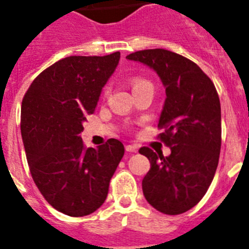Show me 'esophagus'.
Masks as SVG:
<instances>
[{"label": "esophagus", "mask_w": 249, "mask_h": 249, "mask_svg": "<svg viewBox=\"0 0 249 249\" xmlns=\"http://www.w3.org/2000/svg\"><path fill=\"white\" fill-rule=\"evenodd\" d=\"M126 151L127 152H137L138 151V146H136V144H127Z\"/></svg>", "instance_id": "34e87169"}]
</instances>
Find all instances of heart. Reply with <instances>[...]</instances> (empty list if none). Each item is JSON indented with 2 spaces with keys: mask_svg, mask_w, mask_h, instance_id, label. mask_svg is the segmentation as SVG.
Returning <instances> with one entry per match:
<instances>
[{
  "mask_svg": "<svg viewBox=\"0 0 249 249\" xmlns=\"http://www.w3.org/2000/svg\"><path fill=\"white\" fill-rule=\"evenodd\" d=\"M146 85H151L149 82H147L146 80H142V78H132L131 80V86H132V89L135 91V89H140L142 86H146ZM105 93L107 94L108 93V89H106Z\"/></svg>",
  "mask_w": 249,
  "mask_h": 249,
  "instance_id": "1",
  "label": "heart"
}]
</instances>
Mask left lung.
Listing matches in <instances>:
<instances>
[{"instance_id": "obj_1", "label": "left lung", "mask_w": 249, "mask_h": 249, "mask_svg": "<svg viewBox=\"0 0 249 249\" xmlns=\"http://www.w3.org/2000/svg\"><path fill=\"white\" fill-rule=\"evenodd\" d=\"M153 68L166 87L158 135L171 155L140 148L151 168L142 181L147 202L164 214L187 212L206 195L218 166L221 103L211 78L191 59L171 51H137L127 56Z\"/></svg>"}]
</instances>
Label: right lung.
<instances>
[{"mask_svg": "<svg viewBox=\"0 0 249 249\" xmlns=\"http://www.w3.org/2000/svg\"><path fill=\"white\" fill-rule=\"evenodd\" d=\"M120 57L114 52L59 59L35 78L22 100L21 135L31 176L46 201L71 217L102 206L124 155L118 140L94 149L78 136Z\"/></svg>", "mask_w": 249, "mask_h": 249, "instance_id": "obj_1", "label": "right lung"}]
</instances>
